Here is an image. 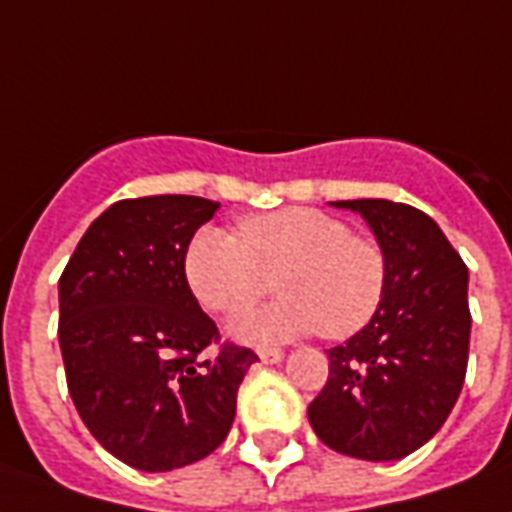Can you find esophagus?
Listing matches in <instances>:
<instances>
[{
    "label": "esophagus",
    "instance_id": "34e87169",
    "mask_svg": "<svg viewBox=\"0 0 512 512\" xmlns=\"http://www.w3.org/2000/svg\"><path fill=\"white\" fill-rule=\"evenodd\" d=\"M261 363H280L285 358L283 350H277V347H269V350H259Z\"/></svg>",
    "mask_w": 512,
    "mask_h": 512
}]
</instances>
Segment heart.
Returning a JSON list of instances; mask_svg holds the SVG:
<instances>
[{
    "mask_svg": "<svg viewBox=\"0 0 512 512\" xmlns=\"http://www.w3.org/2000/svg\"><path fill=\"white\" fill-rule=\"evenodd\" d=\"M277 272L285 296L232 320L229 334L240 342L275 344L315 331L344 339L374 318L387 280L384 253L315 208L243 219L240 240L205 227L186 245V285L202 307L221 315L267 293Z\"/></svg>",
    "mask_w": 512,
    "mask_h": 512,
    "instance_id": "heart-1",
    "label": "heart"
}]
</instances>
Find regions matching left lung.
<instances>
[{
	"mask_svg": "<svg viewBox=\"0 0 512 512\" xmlns=\"http://www.w3.org/2000/svg\"><path fill=\"white\" fill-rule=\"evenodd\" d=\"M358 213L384 253L374 318L328 350L307 417L328 449L368 462L408 457L457 403L470 350L467 267L427 213L392 200L328 202Z\"/></svg>",
	"mask_w": 512,
	"mask_h": 512,
	"instance_id": "8db88e82",
	"label": "left lung"
}]
</instances>
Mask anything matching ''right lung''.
Masks as SVG:
<instances>
[{
  "label": "right lung",
  "instance_id": "right-lung-1",
  "mask_svg": "<svg viewBox=\"0 0 512 512\" xmlns=\"http://www.w3.org/2000/svg\"><path fill=\"white\" fill-rule=\"evenodd\" d=\"M219 202L189 194L120 200L87 227L58 280L69 395L93 438L125 465L168 473L219 449L256 355L224 347L194 299L184 253Z\"/></svg>",
  "mask_w": 512,
  "mask_h": 512
}]
</instances>
